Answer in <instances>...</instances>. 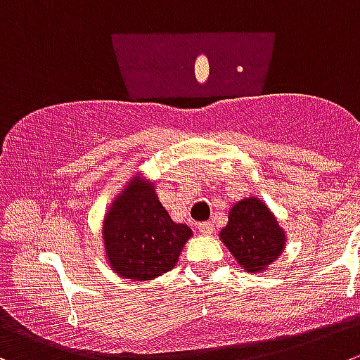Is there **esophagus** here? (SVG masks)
<instances>
[{"mask_svg":"<svg viewBox=\"0 0 360 360\" xmlns=\"http://www.w3.org/2000/svg\"><path fill=\"white\" fill-rule=\"evenodd\" d=\"M198 228H200V231L201 233H205V235H210V233H214L215 231V226H214V222H200V224H198Z\"/></svg>","mask_w":360,"mask_h":360,"instance_id":"esophagus-1","label":"esophagus"}]
</instances>
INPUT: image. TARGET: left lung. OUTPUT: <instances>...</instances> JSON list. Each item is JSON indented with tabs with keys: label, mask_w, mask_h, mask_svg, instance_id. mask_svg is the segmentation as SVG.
<instances>
[{
	"label": "left lung",
	"mask_w": 360,
	"mask_h": 360,
	"mask_svg": "<svg viewBox=\"0 0 360 360\" xmlns=\"http://www.w3.org/2000/svg\"><path fill=\"white\" fill-rule=\"evenodd\" d=\"M221 240L248 272H263L285 249V233L258 198H248L229 212Z\"/></svg>",
	"instance_id": "8db88e82"
}]
</instances>
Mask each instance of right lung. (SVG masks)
I'll return each instance as SVG.
<instances>
[{"label":"right lung","instance_id":"obj_1","mask_svg":"<svg viewBox=\"0 0 360 360\" xmlns=\"http://www.w3.org/2000/svg\"><path fill=\"white\" fill-rule=\"evenodd\" d=\"M191 235L189 226L173 222L157 200L153 186L141 178H136L112 201L102 229L112 270L134 281L169 272Z\"/></svg>","mask_w":360,"mask_h":360}]
</instances>
